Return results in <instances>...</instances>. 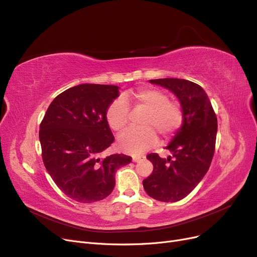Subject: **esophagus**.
I'll use <instances>...</instances> for the list:
<instances>
[{
  "label": "esophagus",
  "mask_w": 257,
  "mask_h": 257,
  "mask_svg": "<svg viewBox=\"0 0 257 257\" xmlns=\"http://www.w3.org/2000/svg\"><path fill=\"white\" fill-rule=\"evenodd\" d=\"M145 159V157H143V156H135L134 158H132V161H134V162H140L141 160H144Z\"/></svg>",
  "instance_id": "obj_1"
}]
</instances>
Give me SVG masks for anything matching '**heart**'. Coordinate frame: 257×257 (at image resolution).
Returning a JSON list of instances; mask_svg holds the SVG:
<instances>
[{"mask_svg": "<svg viewBox=\"0 0 257 257\" xmlns=\"http://www.w3.org/2000/svg\"><path fill=\"white\" fill-rule=\"evenodd\" d=\"M127 102L142 107L147 113L142 118V128H129L118 137V147L129 155H141L156 145L157 134L167 139L182 123V110L176 102L169 101L168 95L158 89L144 88L122 95L113 100L106 112L108 125L114 131H120L129 121Z\"/></svg>", "mask_w": 257, "mask_h": 257, "instance_id": "obj_1", "label": "heart"}]
</instances>
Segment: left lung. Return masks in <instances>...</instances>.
Wrapping results in <instances>:
<instances>
[{
  "label": "left lung",
  "instance_id": "8db88e82",
  "mask_svg": "<svg viewBox=\"0 0 257 257\" xmlns=\"http://www.w3.org/2000/svg\"><path fill=\"white\" fill-rule=\"evenodd\" d=\"M150 83L173 92L181 103L182 123L165 147L167 159L150 154L153 174L143 181L146 193L159 201L176 202L185 198L210 168L215 151L217 117L210 98L200 85L185 79H151Z\"/></svg>",
  "mask_w": 257,
  "mask_h": 257
}]
</instances>
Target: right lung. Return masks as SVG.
Masks as SVG:
<instances>
[{
  "label": "right lung",
  "mask_w": 257,
  "mask_h": 257,
  "mask_svg": "<svg viewBox=\"0 0 257 257\" xmlns=\"http://www.w3.org/2000/svg\"><path fill=\"white\" fill-rule=\"evenodd\" d=\"M118 96L117 85H75L52 101L41 121L44 166L75 201L91 203L108 197L115 186L116 170L131 162L121 154L99 158L114 141L106 112Z\"/></svg>",
  "instance_id": "add662e5"
}]
</instances>
